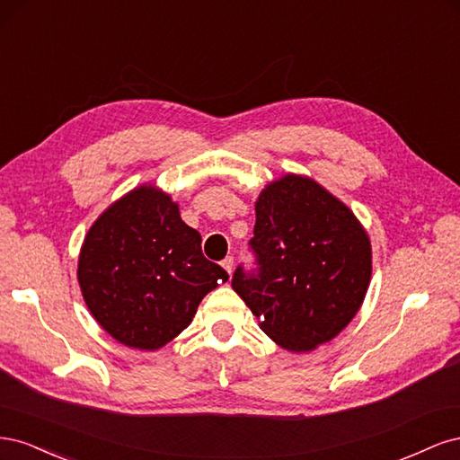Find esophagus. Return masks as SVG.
<instances>
[{"mask_svg": "<svg viewBox=\"0 0 460 460\" xmlns=\"http://www.w3.org/2000/svg\"><path fill=\"white\" fill-rule=\"evenodd\" d=\"M222 267H225V270L228 272V274H232V269H234V257H226V259H222Z\"/></svg>", "mask_w": 460, "mask_h": 460, "instance_id": "esophagus-1", "label": "esophagus"}]
</instances>
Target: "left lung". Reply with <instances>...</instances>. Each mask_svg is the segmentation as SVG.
<instances>
[{"instance_id":"obj_1","label":"left lung","mask_w":460,"mask_h":460,"mask_svg":"<svg viewBox=\"0 0 460 460\" xmlns=\"http://www.w3.org/2000/svg\"><path fill=\"white\" fill-rule=\"evenodd\" d=\"M249 247L232 288L270 340L311 351L351 323L363 303L372 253L368 235L340 199L311 178L288 174L262 190Z\"/></svg>"}]
</instances>
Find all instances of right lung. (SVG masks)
<instances>
[{"mask_svg":"<svg viewBox=\"0 0 460 460\" xmlns=\"http://www.w3.org/2000/svg\"><path fill=\"white\" fill-rule=\"evenodd\" d=\"M228 272L203 257L201 235L178 205L142 186L93 222L78 261L90 313L117 341L153 351L186 330Z\"/></svg>","mask_w":460,"mask_h":460,"instance_id":"add662e5","label":"right lung"}]
</instances>
